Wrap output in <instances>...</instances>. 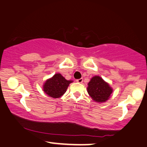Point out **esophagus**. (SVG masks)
<instances>
[{"label":"esophagus","instance_id":"obj_1","mask_svg":"<svg viewBox=\"0 0 147 147\" xmlns=\"http://www.w3.org/2000/svg\"><path fill=\"white\" fill-rule=\"evenodd\" d=\"M83 81V78H80V79H77V82H78V83H81Z\"/></svg>","mask_w":147,"mask_h":147}]
</instances>
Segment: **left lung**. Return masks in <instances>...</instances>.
I'll return each mask as SVG.
<instances>
[{
	"label": "left lung",
	"mask_w": 147,
	"mask_h": 147,
	"mask_svg": "<svg viewBox=\"0 0 147 147\" xmlns=\"http://www.w3.org/2000/svg\"><path fill=\"white\" fill-rule=\"evenodd\" d=\"M87 91L94 101L103 102L110 98L113 89L101 77L96 76L88 83Z\"/></svg>",
	"instance_id": "left-lung-1"
}]
</instances>
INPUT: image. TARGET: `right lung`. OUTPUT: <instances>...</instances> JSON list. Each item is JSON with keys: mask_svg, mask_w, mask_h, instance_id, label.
<instances>
[{"mask_svg": "<svg viewBox=\"0 0 147 147\" xmlns=\"http://www.w3.org/2000/svg\"><path fill=\"white\" fill-rule=\"evenodd\" d=\"M71 80H66L61 74H55L52 78L46 80L43 85V91L53 98H59L65 93Z\"/></svg>", "mask_w": 147, "mask_h": 147, "instance_id": "obj_1", "label": "right lung"}]
</instances>
